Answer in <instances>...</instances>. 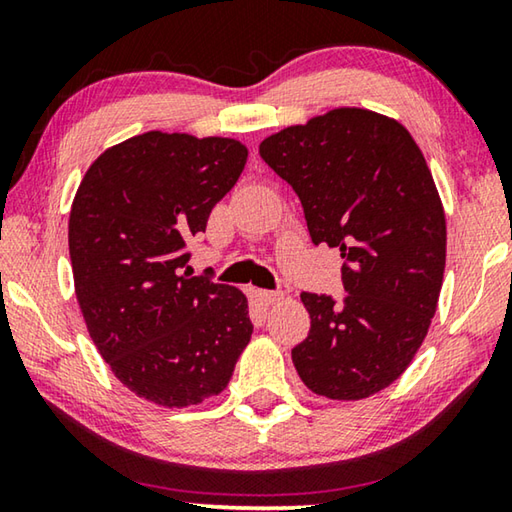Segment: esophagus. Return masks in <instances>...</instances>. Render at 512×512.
Masks as SVG:
<instances>
[{
    "mask_svg": "<svg viewBox=\"0 0 512 512\" xmlns=\"http://www.w3.org/2000/svg\"><path fill=\"white\" fill-rule=\"evenodd\" d=\"M257 298L264 302V305H275V302H280L284 298L282 291H268V289H262L257 291Z\"/></svg>",
    "mask_w": 512,
    "mask_h": 512,
    "instance_id": "esophagus-1",
    "label": "esophagus"
}]
</instances>
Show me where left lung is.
<instances>
[{
	"label": "left lung",
	"instance_id": "1",
	"mask_svg": "<svg viewBox=\"0 0 512 512\" xmlns=\"http://www.w3.org/2000/svg\"><path fill=\"white\" fill-rule=\"evenodd\" d=\"M293 187L314 244L339 248L348 296L302 293L311 327L291 350L300 379L329 400H363L409 368L445 273L443 203L411 133L391 117L334 108L259 144Z\"/></svg>",
	"mask_w": 512,
	"mask_h": 512
}]
</instances>
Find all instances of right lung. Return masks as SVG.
Segmentation results:
<instances>
[{
    "mask_svg": "<svg viewBox=\"0 0 512 512\" xmlns=\"http://www.w3.org/2000/svg\"><path fill=\"white\" fill-rule=\"evenodd\" d=\"M246 158L230 137L149 131L103 151L74 196L69 259L85 325L121 384L153 404L219 395L253 334L244 293L183 271Z\"/></svg>",
    "mask_w": 512,
    "mask_h": 512,
    "instance_id": "1",
    "label": "right lung"
}]
</instances>
